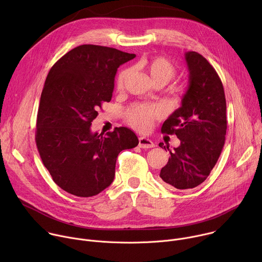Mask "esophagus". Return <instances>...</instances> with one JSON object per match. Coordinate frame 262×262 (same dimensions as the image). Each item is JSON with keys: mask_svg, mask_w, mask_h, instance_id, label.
Returning <instances> with one entry per match:
<instances>
[{"mask_svg": "<svg viewBox=\"0 0 262 262\" xmlns=\"http://www.w3.org/2000/svg\"><path fill=\"white\" fill-rule=\"evenodd\" d=\"M139 146H140L141 148L148 149V148L155 147V143H154L151 140H149V139H147V138H145V137H140V138H139Z\"/></svg>", "mask_w": 262, "mask_h": 262, "instance_id": "esophagus-1", "label": "esophagus"}]
</instances>
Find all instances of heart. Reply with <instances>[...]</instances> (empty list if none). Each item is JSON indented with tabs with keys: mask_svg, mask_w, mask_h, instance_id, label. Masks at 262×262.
Returning <instances> with one entry per match:
<instances>
[{
	"mask_svg": "<svg viewBox=\"0 0 262 262\" xmlns=\"http://www.w3.org/2000/svg\"><path fill=\"white\" fill-rule=\"evenodd\" d=\"M144 69L148 72L154 84L163 83L168 84L176 76V68L174 65L163 57L152 58L142 63ZM129 69L122 70L117 78V89L123 88L124 82L129 74ZM161 115V110L158 105L136 104L127 112V119L133 126L141 132H146L152 124V120Z\"/></svg>",
	"mask_w": 262,
	"mask_h": 262,
	"instance_id": "1",
	"label": "heart"
}]
</instances>
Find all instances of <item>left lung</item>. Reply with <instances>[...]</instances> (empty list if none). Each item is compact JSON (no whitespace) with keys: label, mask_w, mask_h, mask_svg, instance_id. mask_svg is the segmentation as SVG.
<instances>
[{"label":"left lung","mask_w":262,"mask_h":262,"mask_svg":"<svg viewBox=\"0 0 262 262\" xmlns=\"http://www.w3.org/2000/svg\"><path fill=\"white\" fill-rule=\"evenodd\" d=\"M184 59L189 70V86L181 105L169 116L162 133L175 134L180 145L160 147L170 152L160 177L171 188H196L209 175L225 144L227 129L226 98L214 68L200 54L188 52Z\"/></svg>","instance_id":"8db88e82"}]
</instances>
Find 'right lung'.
Listing matches in <instances>:
<instances>
[{"instance_id": "1", "label": "right lung", "mask_w": 262, "mask_h": 262, "mask_svg": "<svg viewBox=\"0 0 262 262\" xmlns=\"http://www.w3.org/2000/svg\"><path fill=\"white\" fill-rule=\"evenodd\" d=\"M135 54L83 45L51 68L40 97L36 145L53 180L65 192L92 197L113 182L118 155L139 144L127 127L105 136L91 130L103 101H110L120 65Z\"/></svg>"}]
</instances>
